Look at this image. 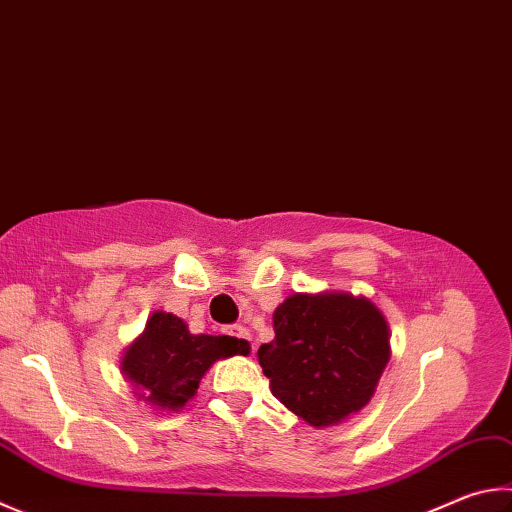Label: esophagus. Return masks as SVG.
<instances>
[{
    "mask_svg": "<svg viewBox=\"0 0 512 512\" xmlns=\"http://www.w3.org/2000/svg\"><path fill=\"white\" fill-rule=\"evenodd\" d=\"M224 333H228V336L232 338H239V342H244V345L250 347V351H255L253 342H250V333L246 327H241V324H230V327L224 329Z\"/></svg>",
    "mask_w": 512,
    "mask_h": 512,
    "instance_id": "obj_1",
    "label": "esophagus"
}]
</instances>
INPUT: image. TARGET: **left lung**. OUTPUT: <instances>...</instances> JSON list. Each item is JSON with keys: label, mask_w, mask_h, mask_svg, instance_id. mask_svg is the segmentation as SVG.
I'll return each mask as SVG.
<instances>
[{"label": "left lung", "mask_w": 512, "mask_h": 512, "mask_svg": "<svg viewBox=\"0 0 512 512\" xmlns=\"http://www.w3.org/2000/svg\"><path fill=\"white\" fill-rule=\"evenodd\" d=\"M275 340L257 351L271 392L315 427L369 403L389 360L387 322L365 297L291 295L273 313Z\"/></svg>", "instance_id": "1"}]
</instances>
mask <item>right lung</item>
Returning a JSON list of instances; mask_svg holds the SVG:
<instances>
[{
	"label": "right lung",
	"instance_id": "obj_1",
	"mask_svg": "<svg viewBox=\"0 0 512 512\" xmlns=\"http://www.w3.org/2000/svg\"><path fill=\"white\" fill-rule=\"evenodd\" d=\"M248 345L232 336H192L188 324L172 313L156 311L143 336L127 349L125 376L143 389L147 403L179 410L197 392L199 380L219 358L246 356Z\"/></svg>",
	"mask_w": 512,
	"mask_h": 512
}]
</instances>
